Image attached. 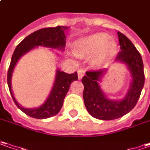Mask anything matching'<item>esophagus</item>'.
<instances>
[{
	"label": "esophagus",
	"mask_w": 150,
	"mask_h": 150,
	"mask_svg": "<svg viewBox=\"0 0 150 150\" xmlns=\"http://www.w3.org/2000/svg\"><path fill=\"white\" fill-rule=\"evenodd\" d=\"M85 70H83V69H80V70H78V78H79V80L82 79V77L85 75Z\"/></svg>",
	"instance_id": "34e87169"
}]
</instances>
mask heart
<instances>
[{"instance_id":"heart-1","label":"heart","mask_w":150,"mask_h":150,"mask_svg":"<svg viewBox=\"0 0 150 150\" xmlns=\"http://www.w3.org/2000/svg\"><path fill=\"white\" fill-rule=\"evenodd\" d=\"M110 35L106 33H97L78 40L75 45V54L79 56H90L95 53L93 62L100 65L111 58L116 51L117 44Z\"/></svg>"}]
</instances>
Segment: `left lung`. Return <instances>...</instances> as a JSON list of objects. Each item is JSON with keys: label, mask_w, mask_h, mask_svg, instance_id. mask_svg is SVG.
I'll return each mask as SVG.
<instances>
[{"label": "left lung", "mask_w": 150, "mask_h": 150, "mask_svg": "<svg viewBox=\"0 0 150 150\" xmlns=\"http://www.w3.org/2000/svg\"><path fill=\"white\" fill-rule=\"evenodd\" d=\"M120 51L116 59L125 63L130 70L132 83L125 97L120 100L107 99L99 85V80L105 70H88L82 78L83 98L91 115L102 120H111L125 115L136 105L144 85V64L140 53L126 36L118 31Z\"/></svg>", "instance_id": "obj_1"}]
</instances>
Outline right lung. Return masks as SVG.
Returning <instances> with one entry per match:
<instances>
[{
    "instance_id": "1",
    "label": "right lung",
    "mask_w": 150,
    "mask_h": 150,
    "mask_svg": "<svg viewBox=\"0 0 150 150\" xmlns=\"http://www.w3.org/2000/svg\"><path fill=\"white\" fill-rule=\"evenodd\" d=\"M67 29L68 27L65 26H56L38 30L26 36L16 46L12 54L7 73V84L9 91L16 106L29 116L33 117L35 119H47L56 115L63 105L64 99L70 89L71 82L78 79L77 72H75L73 74H67L64 71L57 70L54 86L50 92V95L45 102L44 105L36 109H25L20 105L17 101L16 100L11 91V81L14 67L18 59L24 54L35 48V46L43 45L54 49H64L66 38L65 31Z\"/></svg>"
}]
</instances>
